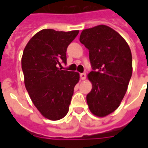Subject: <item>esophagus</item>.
Masks as SVG:
<instances>
[{
    "label": "esophagus",
    "instance_id": "obj_1",
    "mask_svg": "<svg viewBox=\"0 0 148 148\" xmlns=\"http://www.w3.org/2000/svg\"><path fill=\"white\" fill-rule=\"evenodd\" d=\"M80 76H81V80H85L86 77H87V74H86V73H81V74H80Z\"/></svg>",
    "mask_w": 148,
    "mask_h": 148
}]
</instances>
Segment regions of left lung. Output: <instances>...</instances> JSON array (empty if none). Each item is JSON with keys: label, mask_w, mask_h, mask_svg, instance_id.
Listing matches in <instances>:
<instances>
[{"label": "left lung", "mask_w": 148, "mask_h": 148, "mask_svg": "<svg viewBox=\"0 0 148 148\" xmlns=\"http://www.w3.org/2000/svg\"><path fill=\"white\" fill-rule=\"evenodd\" d=\"M80 42L89 50L92 67L88 79L92 89L87 95L89 109L104 117L114 112L126 94L132 75V55L127 43L105 25L84 30Z\"/></svg>", "instance_id": "left-lung-1"}]
</instances>
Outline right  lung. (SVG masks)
I'll list each match as a JSON object with an SVG mask.
<instances>
[{
  "label": "right lung",
  "mask_w": 148,
  "mask_h": 148,
  "mask_svg": "<svg viewBox=\"0 0 148 148\" xmlns=\"http://www.w3.org/2000/svg\"><path fill=\"white\" fill-rule=\"evenodd\" d=\"M78 33L44 29L29 40L23 52L24 84L34 104L47 119L60 120L69 110L80 77L58 65L67 63V48Z\"/></svg>",
  "instance_id": "right-lung-1"
}]
</instances>
